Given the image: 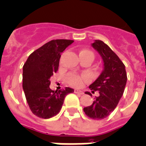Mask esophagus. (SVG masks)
Returning a JSON list of instances; mask_svg holds the SVG:
<instances>
[{
	"label": "esophagus",
	"mask_w": 146,
	"mask_h": 146,
	"mask_svg": "<svg viewBox=\"0 0 146 146\" xmlns=\"http://www.w3.org/2000/svg\"><path fill=\"white\" fill-rule=\"evenodd\" d=\"M74 93L76 94H79V95H83L84 94V92H82V91H80V90H74Z\"/></svg>",
	"instance_id": "1"
}]
</instances>
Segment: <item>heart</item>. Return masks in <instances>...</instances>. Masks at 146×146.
<instances>
[{"mask_svg": "<svg viewBox=\"0 0 146 146\" xmlns=\"http://www.w3.org/2000/svg\"><path fill=\"white\" fill-rule=\"evenodd\" d=\"M79 56H90L93 59L94 54L91 50H87V49H83V50H80ZM87 80L88 79L86 76L78 75V74H72V73L68 74L66 76V78L67 84H69L70 86H74V87H80L83 85L84 82L87 81Z\"/></svg>", "mask_w": 146, "mask_h": 146, "instance_id": "heart-1", "label": "heart"}]
</instances>
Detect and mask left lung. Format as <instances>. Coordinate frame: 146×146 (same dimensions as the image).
I'll list each match as a JSON object with an SVG mask.
<instances>
[{"label":"left lung","instance_id":"left-lung-1","mask_svg":"<svg viewBox=\"0 0 146 146\" xmlns=\"http://www.w3.org/2000/svg\"><path fill=\"white\" fill-rule=\"evenodd\" d=\"M92 46L103 59L104 71L89 86L92 92L98 91L99 96L94 98L91 105L84 108V111L88 117L98 120L108 117L116 108L124 93L127 73L122 61L108 44L96 40ZM86 93L91 96L90 92Z\"/></svg>","mask_w":146,"mask_h":146}]
</instances>
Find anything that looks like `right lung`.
<instances>
[{"label": "right lung", "instance_id": "obj_1", "mask_svg": "<svg viewBox=\"0 0 146 146\" xmlns=\"http://www.w3.org/2000/svg\"><path fill=\"white\" fill-rule=\"evenodd\" d=\"M74 41L54 39L34 50L23 66V90L34 115L49 119L58 113L72 88L54 91L49 87L50 77L58 71L61 53Z\"/></svg>", "mask_w": 146, "mask_h": 146}]
</instances>
